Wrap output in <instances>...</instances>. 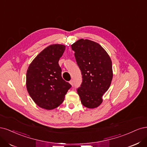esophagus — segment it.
<instances>
[{
    "mask_svg": "<svg viewBox=\"0 0 147 147\" xmlns=\"http://www.w3.org/2000/svg\"><path fill=\"white\" fill-rule=\"evenodd\" d=\"M69 84L71 85L72 86H73V85H74V82H73V80H70L69 81Z\"/></svg>",
    "mask_w": 147,
    "mask_h": 147,
    "instance_id": "34e87169",
    "label": "esophagus"
}]
</instances>
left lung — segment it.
Segmentation results:
<instances>
[{
  "mask_svg": "<svg viewBox=\"0 0 147 147\" xmlns=\"http://www.w3.org/2000/svg\"><path fill=\"white\" fill-rule=\"evenodd\" d=\"M71 48L82 75V84L78 88L80 101L87 108H96L102 103L112 82L111 57L100 45L87 39L76 41Z\"/></svg>",
  "mask_w": 147,
  "mask_h": 147,
  "instance_id": "obj_1",
  "label": "left lung"
}]
</instances>
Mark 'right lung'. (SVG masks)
<instances>
[{"instance_id": "add662e5", "label": "right lung", "mask_w": 147, "mask_h": 147, "mask_svg": "<svg viewBox=\"0 0 147 147\" xmlns=\"http://www.w3.org/2000/svg\"><path fill=\"white\" fill-rule=\"evenodd\" d=\"M66 46L51 45L33 60L26 74L27 92L36 105L46 110L59 106L71 86L61 78L59 65Z\"/></svg>"}]
</instances>
